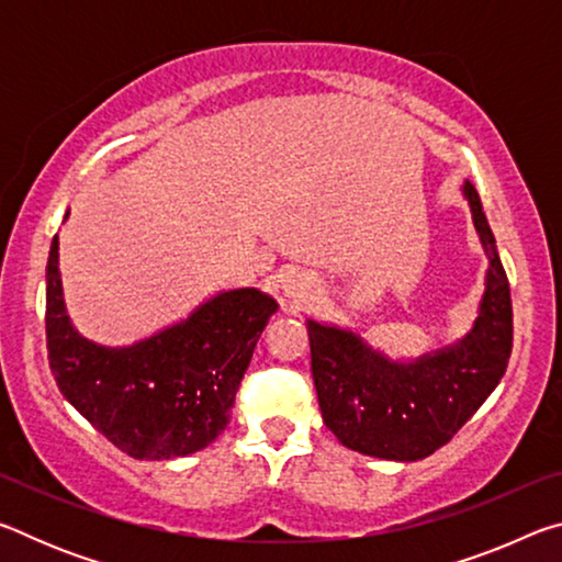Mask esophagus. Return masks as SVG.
Wrapping results in <instances>:
<instances>
[{
	"label": "esophagus",
	"mask_w": 562,
	"mask_h": 562,
	"mask_svg": "<svg viewBox=\"0 0 562 562\" xmlns=\"http://www.w3.org/2000/svg\"><path fill=\"white\" fill-rule=\"evenodd\" d=\"M282 292H284V297L294 304V307H304V304H310V300H315L317 284L310 278V274L297 272V274H290V278L284 280Z\"/></svg>",
	"instance_id": "esophagus-1"
}]
</instances>
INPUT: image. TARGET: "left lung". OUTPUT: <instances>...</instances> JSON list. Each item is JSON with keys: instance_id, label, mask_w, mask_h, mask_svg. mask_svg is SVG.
Wrapping results in <instances>:
<instances>
[{"instance_id": "left-lung-1", "label": "left lung", "mask_w": 562, "mask_h": 562, "mask_svg": "<svg viewBox=\"0 0 562 562\" xmlns=\"http://www.w3.org/2000/svg\"><path fill=\"white\" fill-rule=\"evenodd\" d=\"M461 190L488 258L486 290L469 335L398 361L357 331L307 319L322 418L351 451L386 461L426 459L453 439L506 374L513 347L508 278L479 193L469 180Z\"/></svg>"}]
</instances>
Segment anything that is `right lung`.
<instances>
[{
    "mask_svg": "<svg viewBox=\"0 0 562 562\" xmlns=\"http://www.w3.org/2000/svg\"><path fill=\"white\" fill-rule=\"evenodd\" d=\"M69 215V213H66ZM278 302L225 290L128 347L91 341L66 312L59 235L46 262V349L56 386L93 429L138 461L205 449L231 422L235 392Z\"/></svg>",
    "mask_w": 562,
    "mask_h": 562,
    "instance_id": "add662e5",
    "label": "right lung"
}]
</instances>
